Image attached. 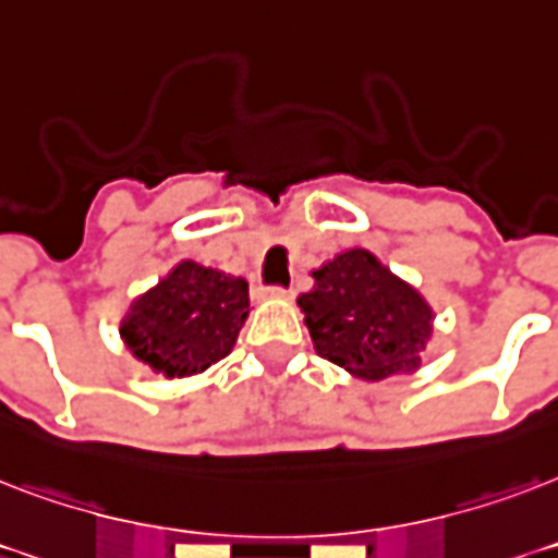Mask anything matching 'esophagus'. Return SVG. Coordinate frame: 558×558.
I'll list each match as a JSON object with an SVG mask.
<instances>
[{"instance_id": "obj_1", "label": "esophagus", "mask_w": 558, "mask_h": 558, "mask_svg": "<svg viewBox=\"0 0 558 558\" xmlns=\"http://www.w3.org/2000/svg\"><path fill=\"white\" fill-rule=\"evenodd\" d=\"M271 298H292V289H283V287H271L269 289Z\"/></svg>"}]
</instances>
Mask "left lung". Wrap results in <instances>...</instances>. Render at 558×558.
<instances>
[{"instance_id": "8db88e82", "label": "left lung", "mask_w": 558, "mask_h": 558, "mask_svg": "<svg viewBox=\"0 0 558 558\" xmlns=\"http://www.w3.org/2000/svg\"><path fill=\"white\" fill-rule=\"evenodd\" d=\"M298 298L315 353L350 376L379 381L414 373L434 336V310L367 248H348L313 271Z\"/></svg>"}]
</instances>
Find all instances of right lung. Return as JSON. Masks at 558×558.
Returning a JSON list of instances; mask_svg holds the SVG:
<instances>
[{
	"label": "right lung",
	"mask_w": 558,
	"mask_h": 558,
	"mask_svg": "<svg viewBox=\"0 0 558 558\" xmlns=\"http://www.w3.org/2000/svg\"><path fill=\"white\" fill-rule=\"evenodd\" d=\"M245 318L248 283L243 278L182 260L130 304L121 339L153 373L185 379L234 350Z\"/></svg>",
	"instance_id": "add662e5"
}]
</instances>
